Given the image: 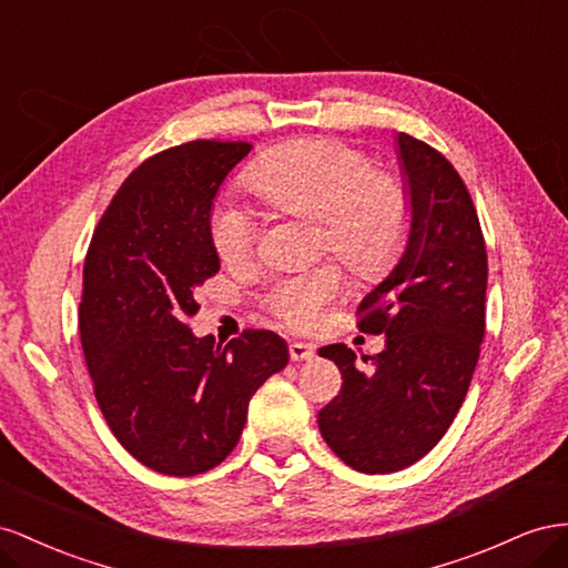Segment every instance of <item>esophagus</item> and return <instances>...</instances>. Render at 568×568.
Here are the masks:
<instances>
[{
	"instance_id": "1",
	"label": "esophagus",
	"mask_w": 568,
	"mask_h": 568,
	"mask_svg": "<svg viewBox=\"0 0 568 568\" xmlns=\"http://www.w3.org/2000/svg\"><path fill=\"white\" fill-rule=\"evenodd\" d=\"M314 356V345L310 343H290V359L293 362H310Z\"/></svg>"
}]
</instances>
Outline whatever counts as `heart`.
Segmentation results:
<instances>
[{"mask_svg":"<svg viewBox=\"0 0 568 568\" xmlns=\"http://www.w3.org/2000/svg\"><path fill=\"white\" fill-rule=\"evenodd\" d=\"M247 183L275 212L321 221V242L362 278H378L407 245L412 197L399 175L374 171L371 159L328 138L285 142L258 156ZM209 235L223 262L247 258L258 219L233 197L214 204ZM343 290L333 264L283 275L268 290L271 312L293 328H312Z\"/></svg>","mask_w":568,"mask_h":568,"instance_id":"b5f03b06","label":"heart"}]
</instances>
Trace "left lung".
<instances>
[{
  "label": "left lung",
  "mask_w": 568,
  "mask_h": 568,
  "mask_svg": "<svg viewBox=\"0 0 568 568\" xmlns=\"http://www.w3.org/2000/svg\"><path fill=\"white\" fill-rule=\"evenodd\" d=\"M412 197L407 245L362 300L364 333H383L374 371L347 345L321 347L343 390L318 412V430L354 471L393 474L440 443L471 385L485 333L488 254L476 206L449 161L407 133L395 138Z\"/></svg>",
  "instance_id": "8db88e82"
}]
</instances>
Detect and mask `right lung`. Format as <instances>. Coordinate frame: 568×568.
Returning a JSON list of instances; mask_svg holds the SVG:
<instances>
[{
  "mask_svg": "<svg viewBox=\"0 0 568 568\" xmlns=\"http://www.w3.org/2000/svg\"><path fill=\"white\" fill-rule=\"evenodd\" d=\"M250 150L194 140L148 159L113 194L85 256L80 339L97 404L116 440L164 476L229 457L252 395L290 359L271 331L216 345L187 326L194 293L221 268L214 200Z\"/></svg>",
  "mask_w": 568,
  "mask_h": 568,
  "instance_id": "1",
  "label": "right lung"
}]
</instances>
